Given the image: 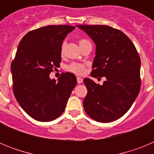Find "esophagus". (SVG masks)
<instances>
[{"label": "esophagus", "mask_w": 154, "mask_h": 154, "mask_svg": "<svg viewBox=\"0 0 154 154\" xmlns=\"http://www.w3.org/2000/svg\"><path fill=\"white\" fill-rule=\"evenodd\" d=\"M82 81H83V79H82L81 77H77V82H78L79 84L82 83Z\"/></svg>", "instance_id": "34e87169"}]
</instances>
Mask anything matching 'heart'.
<instances>
[{
	"label": "heart",
	"mask_w": 154,
	"mask_h": 154,
	"mask_svg": "<svg viewBox=\"0 0 154 154\" xmlns=\"http://www.w3.org/2000/svg\"><path fill=\"white\" fill-rule=\"evenodd\" d=\"M79 44L80 47H82V46L85 45L91 44V43L89 42V41L87 40V39L82 38L79 40ZM64 45H65V44H62V48H61L62 51H63ZM68 69H69L70 72H72L77 75H83L84 73H85V65L80 63H75V62L69 65V66H68Z\"/></svg>",
	"instance_id": "obj_1"
}]
</instances>
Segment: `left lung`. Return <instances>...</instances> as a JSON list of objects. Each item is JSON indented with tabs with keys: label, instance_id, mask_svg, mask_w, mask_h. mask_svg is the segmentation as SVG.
Here are the masks:
<instances>
[{
	"label": "left lung",
	"instance_id": "1",
	"mask_svg": "<svg viewBox=\"0 0 154 154\" xmlns=\"http://www.w3.org/2000/svg\"><path fill=\"white\" fill-rule=\"evenodd\" d=\"M96 45L91 76H105L100 85L89 78L83 82L87 95L83 107L88 116L101 123L122 117L140 90V58L135 46L123 32L107 25H76Z\"/></svg>",
	"mask_w": 154,
	"mask_h": 154
}]
</instances>
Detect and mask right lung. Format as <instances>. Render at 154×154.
<instances>
[{
    "instance_id": "add662e5",
    "label": "right lung",
    "mask_w": 154,
    "mask_h": 154,
    "mask_svg": "<svg viewBox=\"0 0 154 154\" xmlns=\"http://www.w3.org/2000/svg\"><path fill=\"white\" fill-rule=\"evenodd\" d=\"M75 28L48 25L29 31L23 37L11 63L13 90L26 113L41 122L58 118L65 110L77 80L74 74L62 73L58 81L50 73L59 67L62 45Z\"/></svg>"
}]
</instances>
